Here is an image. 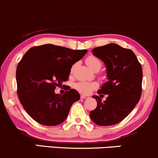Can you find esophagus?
<instances>
[{
    "instance_id": "1",
    "label": "esophagus",
    "mask_w": 158,
    "mask_h": 158,
    "mask_svg": "<svg viewBox=\"0 0 158 158\" xmlns=\"http://www.w3.org/2000/svg\"><path fill=\"white\" fill-rule=\"evenodd\" d=\"M81 99H88V98H89V97L88 95H84V94H81Z\"/></svg>"
}]
</instances>
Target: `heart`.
<instances>
[{"mask_svg":"<svg viewBox=\"0 0 158 158\" xmlns=\"http://www.w3.org/2000/svg\"><path fill=\"white\" fill-rule=\"evenodd\" d=\"M86 64L91 69L99 70L101 67L102 63L101 60L94 55H89L86 57ZM75 66L72 67L73 69ZM75 89L83 94H89L94 89H97L98 84L95 82H88V81H80L75 84Z\"/></svg>","mask_w":158,"mask_h":158,"instance_id":"obj_1","label":"heart"}]
</instances>
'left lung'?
<instances>
[{
    "instance_id": "8db88e82",
    "label": "left lung",
    "mask_w": 158,
    "mask_h": 158,
    "mask_svg": "<svg viewBox=\"0 0 158 158\" xmlns=\"http://www.w3.org/2000/svg\"><path fill=\"white\" fill-rule=\"evenodd\" d=\"M92 52L104 62L109 81L98 92L101 95L107 94L106 101H102L99 96H93L98 104L96 109L90 112V118L99 126L114 125L127 118L140 101L141 64L131 49L118 44L99 46Z\"/></svg>"
}]
</instances>
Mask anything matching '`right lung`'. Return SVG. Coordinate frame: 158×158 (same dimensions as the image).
Here are the masks:
<instances>
[{"label":"right lung","mask_w":158,"mask_h":158,"mask_svg":"<svg viewBox=\"0 0 158 158\" xmlns=\"http://www.w3.org/2000/svg\"><path fill=\"white\" fill-rule=\"evenodd\" d=\"M86 52V49L44 44L31 47L24 55L17 66V92L33 120L42 125L56 126L66 119L80 94L70 88L63 95L55 94V89L68 81L72 65Z\"/></svg>","instance_id":"1"}]
</instances>
